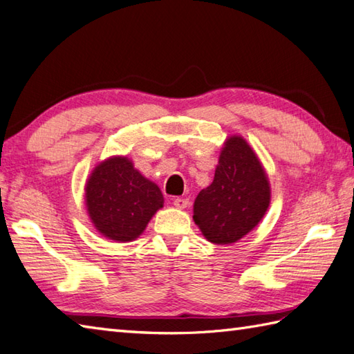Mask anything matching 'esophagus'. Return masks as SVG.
I'll return each mask as SVG.
<instances>
[{"instance_id":"1","label":"esophagus","mask_w":354,"mask_h":354,"mask_svg":"<svg viewBox=\"0 0 354 354\" xmlns=\"http://www.w3.org/2000/svg\"><path fill=\"white\" fill-rule=\"evenodd\" d=\"M172 203H174V206H176V207H178V209H185L187 205H189V201H187V198L176 197L174 200H172Z\"/></svg>"}]
</instances>
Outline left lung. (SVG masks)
I'll return each instance as SVG.
<instances>
[{
    "label": "left lung",
    "mask_w": 354,
    "mask_h": 354,
    "mask_svg": "<svg viewBox=\"0 0 354 354\" xmlns=\"http://www.w3.org/2000/svg\"><path fill=\"white\" fill-rule=\"evenodd\" d=\"M269 203V178L254 149L240 136L227 137L214 182L194 201L201 234L215 244L241 240L261 221Z\"/></svg>",
    "instance_id": "8db88e82"
}]
</instances>
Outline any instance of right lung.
Masks as SVG:
<instances>
[{
  "mask_svg": "<svg viewBox=\"0 0 354 354\" xmlns=\"http://www.w3.org/2000/svg\"><path fill=\"white\" fill-rule=\"evenodd\" d=\"M85 205L91 223L114 241H133L163 207L156 183L143 177L127 157H110L93 169L85 185Z\"/></svg>",
  "mask_w": 354,
  "mask_h": 354,
  "instance_id": "obj_1",
  "label": "right lung"
}]
</instances>
